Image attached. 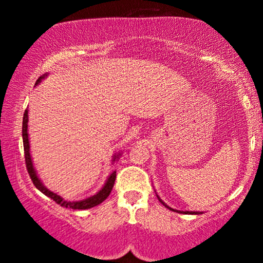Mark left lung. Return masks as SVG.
Masks as SVG:
<instances>
[{
  "instance_id": "1",
  "label": "left lung",
  "mask_w": 263,
  "mask_h": 263,
  "mask_svg": "<svg viewBox=\"0 0 263 263\" xmlns=\"http://www.w3.org/2000/svg\"><path fill=\"white\" fill-rule=\"evenodd\" d=\"M158 199H159V198H158ZM159 201H161V203H162L163 205H164V206H165V208H168V209L173 210V209H172V208H170V206H167V205H165L164 203H163V201L161 200V199H159ZM184 213H185V214H198V213H195V211H184Z\"/></svg>"
}]
</instances>
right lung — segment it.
I'll use <instances>...</instances> for the list:
<instances>
[{"label": "right lung", "instance_id": "right-lung-1", "mask_svg": "<svg viewBox=\"0 0 263 263\" xmlns=\"http://www.w3.org/2000/svg\"><path fill=\"white\" fill-rule=\"evenodd\" d=\"M42 78H39L37 80L38 84L39 81H41ZM28 110L25 111V115H23V122H22V137H23V148H25V161H26V167H27V171H28V174L29 177H31L33 184H34V186L37 188L38 190H41L43 194L47 195V197H49L50 199H53L54 201H55L57 204H59L60 206H64V208H69V209H78V210H84V209H90V208H93L96 206V205L101 204L102 201L106 199L108 195H110L111 190L114 188V184H115V179H116V172H112V173L110 174V177H108L107 182L105 183V185L102 186V189L100 192L98 193L96 195H93V197H90L85 199V200H79V201H66L64 200L63 198H60L58 194H55V193L50 192V190H48L45 186L42 184L41 180H39V178L37 177V173H35L34 168H33V163H32V158H31V153H29V141H28V132H27V129H28ZM116 158H119V155L114 158V161Z\"/></svg>", "mask_w": 263, "mask_h": 263}]
</instances>
